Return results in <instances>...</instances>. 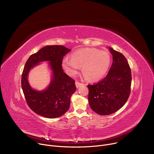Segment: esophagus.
<instances>
[{
	"label": "esophagus",
	"instance_id": "obj_1",
	"mask_svg": "<svg viewBox=\"0 0 154 154\" xmlns=\"http://www.w3.org/2000/svg\"><path fill=\"white\" fill-rule=\"evenodd\" d=\"M82 85H83L82 83H80L79 82H75V86H76V87L77 88H79L80 86H81Z\"/></svg>",
	"mask_w": 154,
	"mask_h": 154
}]
</instances>
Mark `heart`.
Returning <instances> with one entry per match:
<instances>
[{
  "label": "heart",
  "instance_id": "heart-1",
  "mask_svg": "<svg viewBox=\"0 0 154 154\" xmlns=\"http://www.w3.org/2000/svg\"><path fill=\"white\" fill-rule=\"evenodd\" d=\"M111 63L112 57L108 51L86 48L74 52L71 59L63 58L62 66L71 76L75 75L82 67V72L88 80L97 82L107 74Z\"/></svg>",
  "mask_w": 154,
  "mask_h": 154
}]
</instances>
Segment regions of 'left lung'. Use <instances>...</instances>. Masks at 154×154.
Masks as SVG:
<instances>
[{"label": "left lung", "instance_id": "left-lung-1", "mask_svg": "<svg viewBox=\"0 0 154 154\" xmlns=\"http://www.w3.org/2000/svg\"><path fill=\"white\" fill-rule=\"evenodd\" d=\"M113 63L107 75L95 85H88V102L93 110L100 115L112 114L122 108L130 93L131 70L125 57L108 48Z\"/></svg>", "mask_w": 154, "mask_h": 154}]
</instances>
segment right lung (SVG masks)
<instances>
[{
    "instance_id": "1",
    "label": "right lung",
    "mask_w": 154,
    "mask_h": 154,
    "mask_svg": "<svg viewBox=\"0 0 154 154\" xmlns=\"http://www.w3.org/2000/svg\"><path fill=\"white\" fill-rule=\"evenodd\" d=\"M70 51L63 46H46L27 60L22 74L21 86L29 106L37 115L57 118L68 110L76 87L74 80L64 72L61 64L63 57ZM43 61H48L51 80L46 89L39 91L32 88L28 77L29 71Z\"/></svg>"
}]
</instances>
